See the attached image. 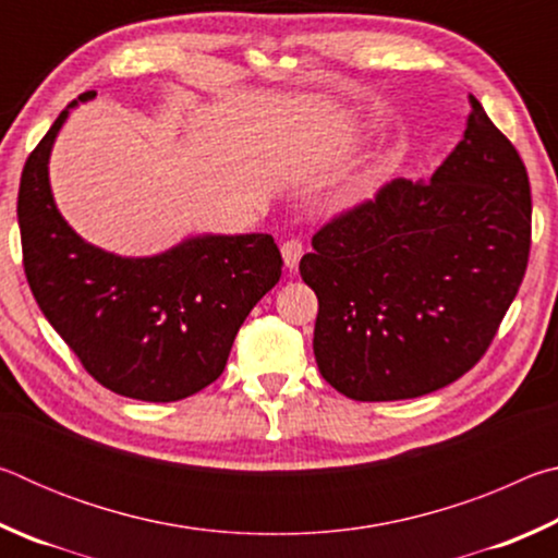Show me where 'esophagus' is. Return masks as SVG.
<instances>
[{
  "label": "esophagus",
  "mask_w": 558,
  "mask_h": 558,
  "mask_svg": "<svg viewBox=\"0 0 558 558\" xmlns=\"http://www.w3.org/2000/svg\"><path fill=\"white\" fill-rule=\"evenodd\" d=\"M280 251H282V260H286V266L292 270V268H298L302 253H305V243H302L300 239H288L280 245Z\"/></svg>",
  "instance_id": "obj_1"
}]
</instances>
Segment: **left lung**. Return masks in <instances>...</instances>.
Segmentation results:
<instances>
[{
    "mask_svg": "<svg viewBox=\"0 0 558 558\" xmlns=\"http://www.w3.org/2000/svg\"><path fill=\"white\" fill-rule=\"evenodd\" d=\"M465 137L428 182L393 179L313 235L315 359L354 401L438 391L493 344L532 248V189L517 147L470 96Z\"/></svg>",
    "mask_w": 558,
    "mask_h": 558,
    "instance_id": "8db88e82",
    "label": "left lung"
}]
</instances>
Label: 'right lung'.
Wrapping results in <instances>:
<instances>
[{
	"instance_id": "1",
	"label": "right lung",
	"mask_w": 558,
	"mask_h": 558,
	"mask_svg": "<svg viewBox=\"0 0 558 558\" xmlns=\"http://www.w3.org/2000/svg\"><path fill=\"white\" fill-rule=\"evenodd\" d=\"M93 96L86 90L78 100ZM65 116L34 147L19 182L34 298L100 386L155 403L194 396L219 379L243 319L280 280L278 243L268 233L204 235L155 258L88 245L63 221L49 186V155Z\"/></svg>"
}]
</instances>
